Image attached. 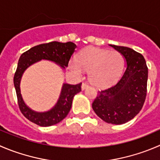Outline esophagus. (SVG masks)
Listing matches in <instances>:
<instances>
[{
  "mask_svg": "<svg viewBox=\"0 0 160 160\" xmlns=\"http://www.w3.org/2000/svg\"><path fill=\"white\" fill-rule=\"evenodd\" d=\"M88 83H84V82H83V83H82V85H81V89H82V90L86 89V88H88Z\"/></svg>",
  "mask_w": 160,
  "mask_h": 160,
  "instance_id": "esophagus-1",
  "label": "esophagus"
}]
</instances>
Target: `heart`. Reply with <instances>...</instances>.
<instances>
[{
	"mask_svg": "<svg viewBox=\"0 0 160 160\" xmlns=\"http://www.w3.org/2000/svg\"><path fill=\"white\" fill-rule=\"evenodd\" d=\"M124 59L119 52L89 47L80 52L77 61L71 60L69 68L74 74L81 77L83 71L90 72V80L99 88L116 83L121 75Z\"/></svg>",
	"mask_w": 160,
	"mask_h": 160,
	"instance_id": "heart-1",
	"label": "heart"
}]
</instances>
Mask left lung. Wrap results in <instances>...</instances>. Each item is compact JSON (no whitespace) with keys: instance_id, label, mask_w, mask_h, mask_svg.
Listing matches in <instances>:
<instances>
[{"instance_id":"1","label":"left lung","mask_w":160,"mask_h":160,"mask_svg":"<svg viewBox=\"0 0 160 160\" xmlns=\"http://www.w3.org/2000/svg\"><path fill=\"white\" fill-rule=\"evenodd\" d=\"M127 63L126 70L113 86L98 92L92 103L94 112L112 124H123L142 109L147 92L148 67L143 55L130 48L109 44Z\"/></svg>"}]
</instances>
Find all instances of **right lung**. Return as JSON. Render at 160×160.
<instances>
[{
  "instance_id": "right-lung-1",
  "label": "right lung",
  "mask_w": 160,
  "mask_h": 160,
  "mask_svg": "<svg viewBox=\"0 0 160 160\" xmlns=\"http://www.w3.org/2000/svg\"><path fill=\"white\" fill-rule=\"evenodd\" d=\"M77 48L74 43L53 41L39 44L26 51L20 56L14 76V86L16 91L20 111L29 121L41 127H50L59 123L70 111L73 97L81 91V83L76 85L63 83L61 93L53 108L46 112H36L31 109L23 101L20 90V83L26 69L41 60L53 62L62 69L68 66L69 59Z\"/></svg>"
}]
</instances>
